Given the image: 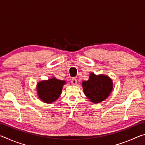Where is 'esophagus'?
<instances>
[{
	"label": "esophagus",
	"instance_id": "34e87169",
	"mask_svg": "<svg viewBox=\"0 0 145 145\" xmlns=\"http://www.w3.org/2000/svg\"><path fill=\"white\" fill-rule=\"evenodd\" d=\"M71 83H72L73 85H77V79H76V78H73L71 80Z\"/></svg>",
	"mask_w": 145,
	"mask_h": 145
}]
</instances>
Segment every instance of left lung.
<instances>
[{"instance_id": "8db88e82", "label": "left lung", "mask_w": 145, "mask_h": 145, "mask_svg": "<svg viewBox=\"0 0 145 145\" xmlns=\"http://www.w3.org/2000/svg\"><path fill=\"white\" fill-rule=\"evenodd\" d=\"M82 86L86 97L94 104L105 100L113 89V82L109 76L95 75L93 72L90 73L89 79L82 82Z\"/></svg>"}]
</instances>
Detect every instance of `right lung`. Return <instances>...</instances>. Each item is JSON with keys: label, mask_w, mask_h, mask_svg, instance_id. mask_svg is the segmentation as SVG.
<instances>
[{"label": "right lung", "mask_w": 145, "mask_h": 145, "mask_svg": "<svg viewBox=\"0 0 145 145\" xmlns=\"http://www.w3.org/2000/svg\"><path fill=\"white\" fill-rule=\"evenodd\" d=\"M65 84V80H59L54 77L38 82L36 85L38 97L43 102L51 104L59 97Z\"/></svg>", "instance_id": "right-lung-1"}]
</instances>
